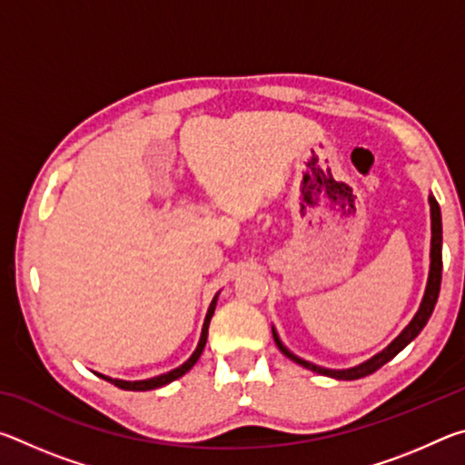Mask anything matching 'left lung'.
Listing matches in <instances>:
<instances>
[{"instance_id":"left-lung-1","label":"left lung","mask_w":465,"mask_h":465,"mask_svg":"<svg viewBox=\"0 0 465 465\" xmlns=\"http://www.w3.org/2000/svg\"><path fill=\"white\" fill-rule=\"evenodd\" d=\"M429 203H430V227H432L429 282H427V291H424L420 310L416 312V316L412 318L411 324L404 328V332L400 334L396 341H393L388 346V349L381 351L380 355H375L373 359H369L367 363H361L359 367L344 369V371H332V369H324V367L312 365V363H308V361L295 357L293 352H289L285 346H282L277 332H274V330H272V338H274V342H277L279 351L282 352V355L289 357L291 361H295L297 365H302L305 369H312V371L322 373V375L336 377V380H361V377L371 375L373 371H377V369L383 367L385 363H388V361H391L393 357H396L398 352L402 351L406 344H411L414 338L420 334V330L427 326V322L430 318L432 310H435V303H437V297H439V289H440V272H443V254H440V242H443V227H440V209H439V203L435 201V196H429Z\"/></svg>"}]
</instances>
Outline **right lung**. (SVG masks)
Instances as JSON below:
<instances>
[{
    "label": "right lung",
    "instance_id": "obj_1",
    "mask_svg": "<svg viewBox=\"0 0 465 465\" xmlns=\"http://www.w3.org/2000/svg\"><path fill=\"white\" fill-rule=\"evenodd\" d=\"M215 303H217V297H215L213 302H211V305H209L207 318H204V324H203V334H201L199 346H196V351L193 352V357L188 359L184 365H180L178 369H174V371H170V373H163V375H160V377H153V380H143V381H123V380H108V377H104V375H100V377H104V380H108L110 383H114L116 388H121V390H129V391H145V390H155V388H162V385H166V383H170V381L178 380V377H183L186 371H191L193 365L196 363V361H199L201 352H203V349H204V344H207L209 322H211V316H213V312H215Z\"/></svg>",
    "mask_w": 465,
    "mask_h": 465
}]
</instances>
